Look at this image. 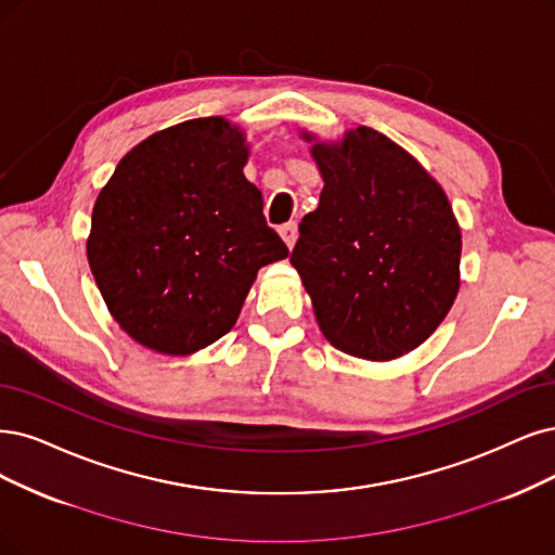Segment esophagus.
I'll use <instances>...</instances> for the list:
<instances>
[{
    "mask_svg": "<svg viewBox=\"0 0 555 555\" xmlns=\"http://www.w3.org/2000/svg\"><path fill=\"white\" fill-rule=\"evenodd\" d=\"M279 233H281V237H283V242L288 244V249H293L295 246V242H297V223L295 221H288V223H283L281 229H279Z\"/></svg>",
    "mask_w": 555,
    "mask_h": 555,
    "instance_id": "obj_1",
    "label": "esophagus"
}]
</instances>
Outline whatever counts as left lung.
<instances>
[{"label":"left lung","mask_w":555,"mask_h":555,"mask_svg":"<svg viewBox=\"0 0 555 555\" xmlns=\"http://www.w3.org/2000/svg\"><path fill=\"white\" fill-rule=\"evenodd\" d=\"M313 157L324 188L291 262L326 340L354 357L396 359L433 334L457 297L453 208L421 164L373 128L350 130L338 146L315 143Z\"/></svg>","instance_id":"1"}]
</instances>
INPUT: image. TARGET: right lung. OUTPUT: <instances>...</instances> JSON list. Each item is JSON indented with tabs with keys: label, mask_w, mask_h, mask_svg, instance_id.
<instances>
[{
	"label": "right lung",
	"mask_w": 555,
	"mask_h": 555,
	"mask_svg": "<svg viewBox=\"0 0 555 555\" xmlns=\"http://www.w3.org/2000/svg\"><path fill=\"white\" fill-rule=\"evenodd\" d=\"M246 155L223 118L184 120L134 146L95 201L91 272L116 322L155 352L229 334L260 267L288 256Z\"/></svg>",
	"instance_id": "1"
}]
</instances>
